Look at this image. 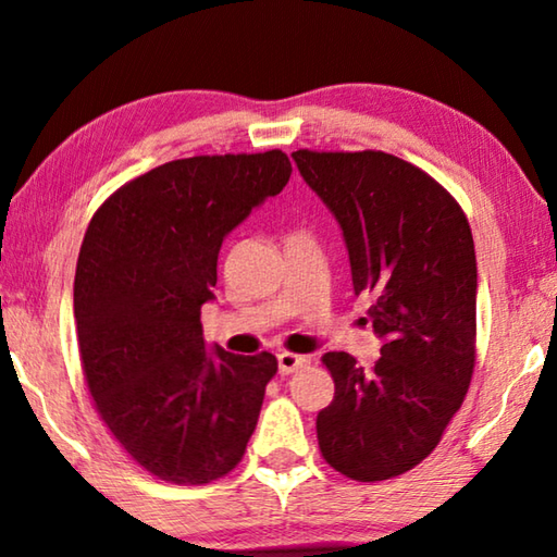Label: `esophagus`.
I'll return each mask as SVG.
<instances>
[{
  "instance_id": "34e87169",
  "label": "esophagus",
  "mask_w": 557,
  "mask_h": 557,
  "mask_svg": "<svg viewBox=\"0 0 557 557\" xmlns=\"http://www.w3.org/2000/svg\"><path fill=\"white\" fill-rule=\"evenodd\" d=\"M309 363H312V358H309V356H297V354H287V351L277 356V366H280L282 375L297 373L301 369H307Z\"/></svg>"
}]
</instances>
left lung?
Instances as JSON below:
<instances>
[{"instance_id": "left-lung-1", "label": "left lung", "mask_w": 557, "mask_h": 557, "mask_svg": "<svg viewBox=\"0 0 557 557\" xmlns=\"http://www.w3.org/2000/svg\"><path fill=\"white\" fill-rule=\"evenodd\" d=\"M292 159L344 231L356 295L381 336L371 371L324 354L334 400L317 414L322 457L356 482L420 465L465 403L476 358V256L461 206L405 159L375 149Z\"/></svg>"}]
</instances>
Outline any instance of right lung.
Returning a JSON list of instances; mask_svg holds the SVG:
<instances>
[{
	"instance_id": "right-lung-1",
	"label": "right lung",
	"mask_w": 557,
	"mask_h": 557,
	"mask_svg": "<svg viewBox=\"0 0 557 557\" xmlns=\"http://www.w3.org/2000/svg\"><path fill=\"white\" fill-rule=\"evenodd\" d=\"M285 152L174 159L90 219L73 282L88 391L112 437L162 482L199 486L243 459L277 358L206 351L225 235L289 182Z\"/></svg>"
}]
</instances>
